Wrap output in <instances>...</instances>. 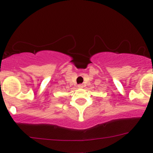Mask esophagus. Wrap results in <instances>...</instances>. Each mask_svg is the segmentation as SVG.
<instances>
[{
    "label": "esophagus",
    "instance_id": "34e87169",
    "mask_svg": "<svg viewBox=\"0 0 153 153\" xmlns=\"http://www.w3.org/2000/svg\"><path fill=\"white\" fill-rule=\"evenodd\" d=\"M78 88H83V87H84V86H83V84H78Z\"/></svg>",
    "mask_w": 153,
    "mask_h": 153
}]
</instances>
